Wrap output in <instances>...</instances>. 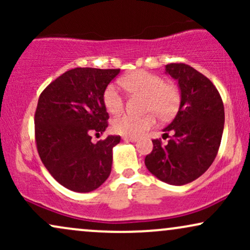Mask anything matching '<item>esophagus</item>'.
<instances>
[{"label":"esophagus","instance_id":"esophagus-1","mask_svg":"<svg viewBox=\"0 0 250 250\" xmlns=\"http://www.w3.org/2000/svg\"><path fill=\"white\" fill-rule=\"evenodd\" d=\"M122 139L127 142H136L137 141V137H134V136H123Z\"/></svg>","mask_w":250,"mask_h":250}]
</instances>
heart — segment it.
<instances>
[{
	"mask_svg": "<svg viewBox=\"0 0 250 250\" xmlns=\"http://www.w3.org/2000/svg\"><path fill=\"white\" fill-rule=\"evenodd\" d=\"M121 87L130 95L143 96V111L146 115L133 116L123 114L115 117L111 128L115 133L125 136H139L153 128L156 116L167 121L175 116L180 108L181 94L171 82H165L157 74L147 70H136L120 81ZM103 104L108 113L119 114L125 107V100L116 85L109 84L103 91Z\"/></svg>",
	"mask_w": 250,
	"mask_h": 250,
	"instance_id": "heart-1",
	"label": "heart"
}]
</instances>
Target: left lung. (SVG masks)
I'll return each instance as SVG.
<instances>
[{"label": "left lung", "instance_id": "left-lung-1", "mask_svg": "<svg viewBox=\"0 0 250 250\" xmlns=\"http://www.w3.org/2000/svg\"><path fill=\"white\" fill-rule=\"evenodd\" d=\"M166 71L179 81L180 109L163 129L168 142L153 140V150L145 163L159 180L182 186L200 177L216 157L225 127V107L213 82L193 67L170 63Z\"/></svg>", "mask_w": 250, "mask_h": 250}]
</instances>
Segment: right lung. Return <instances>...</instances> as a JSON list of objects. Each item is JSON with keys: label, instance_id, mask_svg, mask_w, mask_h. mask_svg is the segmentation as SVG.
I'll use <instances>...</instances> for the list:
<instances>
[{"label": "right lung", "instance_id": "obj_1", "mask_svg": "<svg viewBox=\"0 0 250 250\" xmlns=\"http://www.w3.org/2000/svg\"><path fill=\"white\" fill-rule=\"evenodd\" d=\"M119 73L75 68L40 95L34 119L37 153L51 176L73 191L95 190L110 175L113 148L121 137L109 135L93 143L91 134L108 127L103 91Z\"/></svg>", "mask_w": 250, "mask_h": 250}]
</instances>
